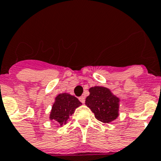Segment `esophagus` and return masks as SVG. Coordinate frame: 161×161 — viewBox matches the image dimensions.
Instances as JSON below:
<instances>
[{
    "label": "esophagus",
    "mask_w": 161,
    "mask_h": 161,
    "mask_svg": "<svg viewBox=\"0 0 161 161\" xmlns=\"http://www.w3.org/2000/svg\"><path fill=\"white\" fill-rule=\"evenodd\" d=\"M79 101H80L83 104H84L85 103V97H84V96H82V97H79Z\"/></svg>",
    "instance_id": "34e87169"
}]
</instances>
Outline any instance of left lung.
Here are the masks:
<instances>
[{
	"mask_svg": "<svg viewBox=\"0 0 161 161\" xmlns=\"http://www.w3.org/2000/svg\"><path fill=\"white\" fill-rule=\"evenodd\" d=\"M90 95L85 104L94 113L97 119L105 124L114 121L119 115V98L113 94L110 89L102 86L89 88Z\"/></svg>",
	"mask_w": 161,
	"mask_h": 161,
	"instance_id": "obj_1",
	"label": "left lung"
}]
</instances>
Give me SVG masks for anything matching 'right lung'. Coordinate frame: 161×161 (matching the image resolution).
Wrapping results in <instances>:
<instances>
[{
  "label": "right lung",
  "instance_id": "right-lung-1",
  "mask_svg": "<svg viewBox=\"0 0 161 161\" xmlns=\"http://www.w3.org/2000/svg\"><path fill=\"white\" fill-rule=\"evenodd\" d=\"M82 105L77 97L64 92L58 94L55 98L50 112V120H53L60 126L67 124L69 116L72 115L78 106Z\"/></svg>",
  "mask_w": 161,
  "mask_h": 161
}]
</instances>
